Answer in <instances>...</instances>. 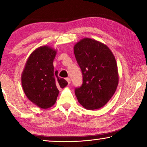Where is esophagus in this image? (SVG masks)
I'll use <instances>...</instances> for the list:
<instances>
[{
  "label": "esophagus",
  "instance_id": "34e87169",
  "mask_svg": "<svg viewBox=\"0 0 147 147\" xmlns=\"http://www.w3.org/2000/svg\"><path fill=\"white\" fill-rule=\"evenodd\" d=\"M66 80H67V82L69 84L71 83V79L69 78H66Z\"/></svg>",
  "mask_w": 147,
  "mask_h": 147
}]
</instances>
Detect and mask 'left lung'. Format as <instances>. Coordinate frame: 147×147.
Here are the masks:
<instances>
[{
    "mask_svg": "<svg viewBox=\"0 0 147 147\" xmlns=\"http://www.w3.org/2000/svg\"><path fill=\"white\" fill-rule=\"evenodd\" d=\"M74 53L83 75L82 85L74 91L78 101L87 109L100 108L112 97L119 84L115 56L108 46L91 38L76 43Z\"/></svg>",
    "mask_w": 147,
    "mask_h": 147,
    "instance_id": "left-lung-1",
    "label": "left lung"
}]
</instances>
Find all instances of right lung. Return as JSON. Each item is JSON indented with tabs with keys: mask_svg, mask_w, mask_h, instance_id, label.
I'll use <instances>...</instances> for the list:
<instances>
[{
	"mask_svg": "<svg viewBox=\"0 0 147 147\" xmlns=\"http://www.w3.org/2000/svg\"><path fill=\"white\" fill-rule=\"evenodd\" d=\"M56 51L49 46H41L32 52L26 62L21 74L23 91L30 100L42 109L56 103L58 88L68 83L54 72L53 61Z\"/></svg>",
	"mask_w": 147,
	"mask_h": 147,
	"instance_id": "add662e5",
	"label": "right lung"
}]
</instances>
